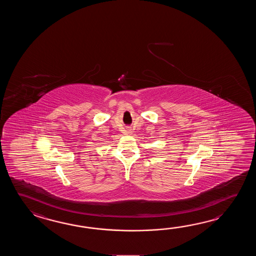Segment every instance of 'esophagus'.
I'll return each instance as SVG.
<instances>
[{
	"instance_id": "1",
	"label": "esophagus",
	"mask_w": 256,
	"mask_h": 256,
	"mask_svg": "<svg viewBox=\"0 0 256 256\" xmlns=\"http://www.w3.org/2000/svg\"><path fill=\"white\" fill-rule=\"evenodd\" d=\"M126 134H132V130H130V129H128V130H126Z\"/></svg>"
}]
</instances>
